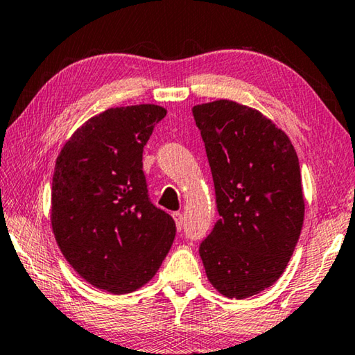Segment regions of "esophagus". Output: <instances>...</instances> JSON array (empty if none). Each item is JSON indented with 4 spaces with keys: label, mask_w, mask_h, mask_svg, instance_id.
Returning a JSON list of instances; mask_svg holds the SVG:
<instances>
[{
    "label": "esophagus",
    "mask_w": 355,
    "mask_h": 355,
    "mask_svg": "<svg viewBox=\"0 0 355 355\" xmlns=\"http://www.w3.org/2000/svg\"><path fill=\"white\" fill-rule=\"evenodd\" d=\"M172 218L173 221H175V226L178 230H182V226H183V215L180 211H173L172 213Z\"/></svg>",
    "instance_id": "esophagus-1"
}]
</instances>
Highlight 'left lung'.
<instances>
[{"instance_id":"left-lung-1","label":"left lung","mask_w":355,"mask_h":355,"mask_svg":"<svg viewBox=\"0 0 355 355\" xmlns=\"http://www.w3.org/2000/svg\"><path fill=\"white\" fill-rule=\"evenodd\" d=\"M193 115L219 215L199 254L213 288L241 300L270 288L295 250L305 216L299 157L288 134L252 107L218 99Z\"/></svg>"}]
</instances>
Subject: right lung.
Returning <instances> with one entry per match:
<instances>
[{
	"instance_id": "obj_1",
	"label": "right lung",
	"mask_w": 355,
	"mask_h": 355,
	"mask_svg": "<svg viewBox=\"0 0 355 355\" xmlns=\"http://www.w3.org/2000/svg\"><path fill=\"white\" fill-rule=\"evenodd\" d=\"M167 110L114 107L72 134L56 157L50 221L71 267L94 288L129 294L159 270L175 239L171 215L151 204L142 153Z\"/></svg>"
}]
</instances>
